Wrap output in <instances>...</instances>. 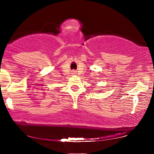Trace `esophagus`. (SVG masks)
I'll return each instance as SVG.
<instances>
[{"label":"esophagus","instance_id":"1","mask_svg":"<svg viewBox=\"0 0 154 154\" xmlns=\"http://www.w3.org/2000/svg\"><path fill=\"white\" fill-rule=\"evenodd\" d=\"M72 73H73V74L76 73V71H75V70H74V71H72Z\"/></svg>","mask_w":154,"mask_h":154}]
</instances>
